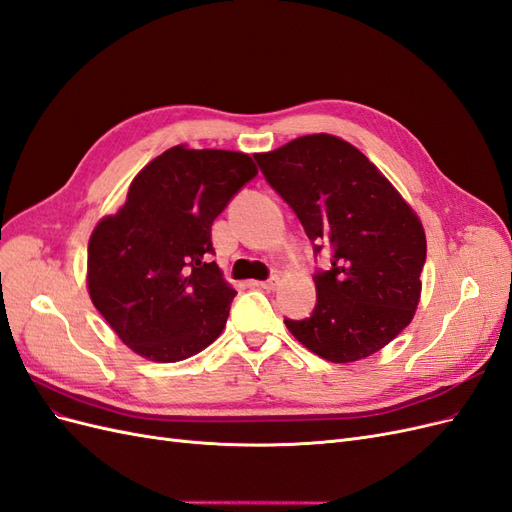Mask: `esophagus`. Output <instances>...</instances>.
Segmentation results:
<instances>
[{
	"label": "esophagus",
	"mask_w": 512,
	"mask_h": 512,
	"mask_svg": "<svg viewBox=\"0 0 512 512\" xmlns=\"http://www.w3.org/2000/svg\"><path fill=\"white\" fill-rule=\"evenodd\" d=\"M277 284H280V277H277V275H271L269 280H265V282H258V286H260L262 290H275Z\"/></svg>",
	"instance_id": "esophagus-1"
}]
</instances>
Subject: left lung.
<instances>
[{
    "label": "left lung",
    "instance_id": "8db88e82",
    "mask_svg": "<svg viewBox=\"0 0 512 512\" xmlns=\"http://www.w3.org/2000/svg\"><path fill=\"white\" fill-rule=\"evenodd\" d=\"M254 158L299 218L314 256L331 252V267L314 273V312L284 318L286 327L331 363L378 352L408 327L421 297L427 243L416 213L337 136H301Z\"/></svg>",
    "mask_w": 512,
    "mask_h": 512
}]
</instances>
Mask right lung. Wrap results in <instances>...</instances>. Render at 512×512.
Masks as SVG:
<instances>
[{"label":"right lung","instance_id":"obj_1","mask_svg":"<svg viewBox=\"0 0 512 512\" xmlns=\"http://www.w3.org/2000/svg\"><path fill=\"white\" fill-rule=\"evenodd\" d=\"M256 173L245 153L179 145L149 162L126 205L96 226L89 297L136 354L177 363L222 333L237 292L209 260L211 226Z\"/></svg>","mask_w":512,"mask_h":512}]
</instances>
